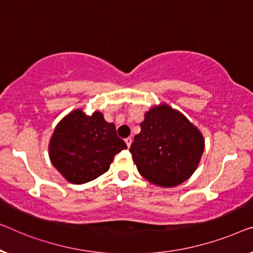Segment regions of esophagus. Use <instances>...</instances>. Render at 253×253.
<instances>
[{
  "label": "esophagus",
  "mask_w": 253,
  "mask_h": 253,
  "mask_svg": "<svg viewBox=\"0 0 253 253\" xmlns=\"http://www.w3.org/2000/svg\"><path fill=\"white\" fill-rule=\"evenodd\" d=\"M131 141H133V138H131L130 136H129V137H127V138H125V142H126V144H127L128 148H129V146H130V144H131Z\"/></svg>",
  "instance_id": "esophagus-1"
}]
</instances>
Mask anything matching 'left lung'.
I'll return each instance as SVG.
<instances>
[{"label": "left lung", "mask_w": 253, "mask_h": 253, "mask_svg": "<svg viewBox=\"0 0 253 253\" xmlns=\"http://www.w3.org/2000/svg\"><path fill=\"white\" fill-rule=\"evenodd\" d=\"M203 150L201 133L180 112L163 104L146 112L129 152L150 183L172 187L190 178Z\"/></svg>", "instance_id": "1"}]
</instances>
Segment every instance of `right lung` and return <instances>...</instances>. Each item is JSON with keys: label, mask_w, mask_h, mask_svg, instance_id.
<instances>
[{"label": "right lung", "mask_w": 253, "mask_h": 253, "mask_svg": "<svg viewBox=\"0 0 253 253\" xmlns=\"http://www.w3.org/2000/svg\"><path fill=\"white\" fill-rule=\"evenodd\" d=\"M127 149L114 124L99 111L86 116L75 110L56 126L50 142V159L67 180L84 184L104 174L114 157Z\"/></svg>", "instance_id": "obj_1"}]
</instances>
